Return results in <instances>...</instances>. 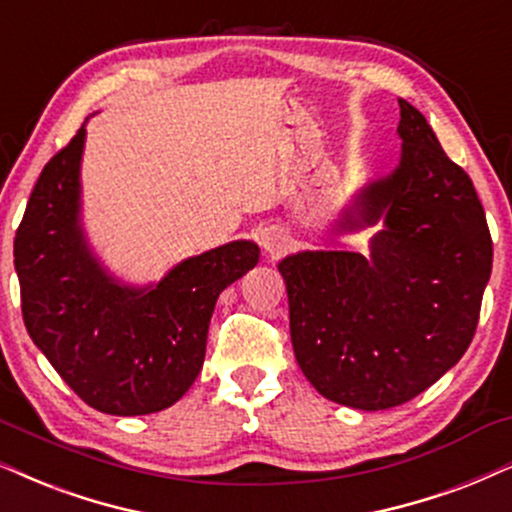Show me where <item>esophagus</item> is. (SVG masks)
Instances as JSON below:
<instances>
[{
  "label": "esophagus",
  "instance_id": "34e87169",
  "mask_svg": "<svg viewBox=\"0 0 512 512\" xmlns=\"http://www.w3.org/2000/svg\"><path fill=\"white\" fill-rule=\"evenodd\" d=\"M287 242H289L287 235H284V232L277 230V228L265 230L263 237H261V244H263L265 254L272 256V258H277L284 249H287Z\"/></svg>",
  "mask_w": 512,
  "mask_h": 512
}]
</instances>
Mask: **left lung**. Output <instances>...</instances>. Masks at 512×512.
Returning a JSON list of instances; mask_svg holds the SVG:
<instances>
[{
    "label": "left lung",
    "instance_id": "left-lung-1",
    "mask_svg": "<svg viewBox=\"0 0 512 512\" xmlns=\"http://www.w3.org/2000/svg\"><path fill=\"white\" fill-rule=\"evenodd\" d=\"M402 152L357 192L341 232L381 230L360 251L282 258L289 329L320 395L362 411L409 402L461 360L491 275V235L466 171L400 98Z\"/></svg>",
    "mask_w": 512,
    "mask_h": 512
}]
</instances>
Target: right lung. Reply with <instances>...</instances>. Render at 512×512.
I'll return each mask as SVG.
<instances>
[{"label":"right lung","mask_w":512,"mask_h":512,"mask_svg":"<svg viewBox=\"0 0 512 512\" xmlns=\"http://www.w3.org/2000/svg\"><path fill=\"white\" fill-rule=\"evenodd\" d=\"M86 126L49 159L13 240L28 334L51 367L103 414L171 407L195 383L225 287L258 263L235 240L176 263L155 284H124L94 254L82 225Z\"/></svg>","instance_id":"1"}]
</instances>
